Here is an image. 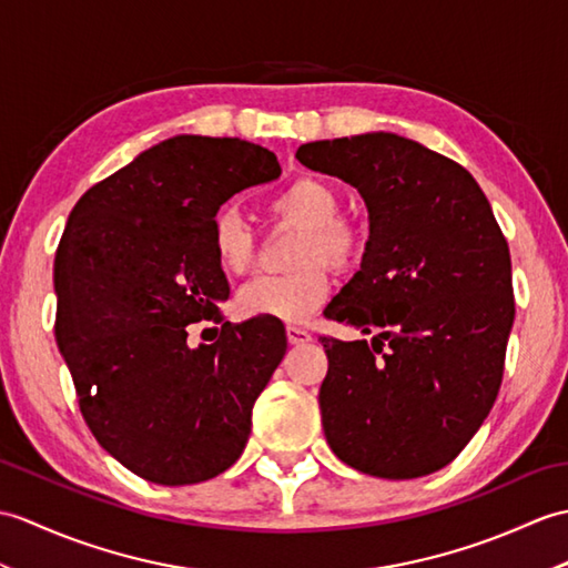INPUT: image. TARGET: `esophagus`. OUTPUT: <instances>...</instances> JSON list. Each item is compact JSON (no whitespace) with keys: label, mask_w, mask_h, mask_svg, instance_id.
<instances>
[{"label":"esophagus","mask_w":568,"mask_h":568,"mask_svg":"<svg viewBox=\"0 0 568 568\" xmlns=\"http://www.w3.org/2000/svg\"><path fill=\"white\" fill-rule=\"evenodd\" d=\"M285 334H287V341L293 346H305V344H310V341H312V334L305 332V328H300V326H287Z\"/></svg>","instance_id":"1"}]
</instances>
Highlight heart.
<instances>
[{
    "instance_id": "1",
    "label": "heart",
    "mask_w": 568,
    "mask_h": 568,
    "mask_svg": "<svg viewBox=\"0 0 568 568\" xmlns=\"http://www.w3.org/2000/svg\"><path fill=\"white\" fill-rule=\"evenodd\" d=\"M338 210L336 191L314 176L290 181L273 195L271 213L305 227L295 252L300 268L256 275L248 281L236 295V305L244 316L297 324L324 305L332 293V275L323 264L348 271L365 246L363 232L353 222L341 220ZM210 248L220 266L230 273H244L254 261L252 232L230 207L217 210L210 222Z\"/></svg>"
}]
</instances>
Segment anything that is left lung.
<instances>
[{
	"label": "left lung",
	"mask_w": 568,
	"mask_h": 568,
	"mask_svg": "<svg viewBox=\"0 0 568 568\" xmlns=\"http://www.w3.org/2000/svg\"><path fill=\"white\" fill-rule=\"evenodd\" d=\"M295 156L358 189L371 217L361 271L324 310L373 334L322 336L326 443L371 477H426L465 450L504 379L516 316L506 236L469 171L414 140L365 133Z\"/></svg>",
	"instance_id": "left-lung-1"
}]
</instances>
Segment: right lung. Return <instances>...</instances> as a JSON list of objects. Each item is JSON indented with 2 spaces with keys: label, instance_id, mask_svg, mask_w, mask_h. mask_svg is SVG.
<instances>
[{
  "label": "right lung",
  "instance_id": "1",
  "mask_svg": "<svg viewBox=\"0 0 568 568\" xmlns=\"http://www.w3.org/2000/svg\"><path fill=\"white\" fill-rule=\"evenodd\" d=\"M281 176L266 148L176 135L91 186L55 254V338L89 430L138 477L186 486L230 469L287 338L275 322H224L191 348L189 324L222 322L230 297L210 222Z\"/></svg>",
  "mask_w": 568,
  "mask_h": 568
}]
</instances>
